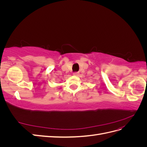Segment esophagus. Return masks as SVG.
I'll return each instance as SVG.
<instances>
[{
  "label": "esophagus",
  "mask_w": 147,
  "mask_h": 147,
  "mask_svg": "<svg viewBox=\"0 0 147 147\" xmlns=\"http://www.w3.org/2000/svg\"><path fill=\"white\" fill-rule=\"evenodd\" d=\"M73 75H78V72H74V73L73 74Z\"/></svg>",
  "instance_id": "obj_1"
}]
</instances>
